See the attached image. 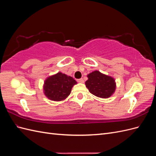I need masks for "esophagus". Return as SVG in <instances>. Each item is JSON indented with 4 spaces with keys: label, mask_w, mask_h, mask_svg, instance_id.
Here are the masks:
<instances>
[{
    "label": "esophagus",
    "mask_w": 156,
    "mask_h": 156,
    "mask_svg": "<svg viewBox=\"0 0 156 156\" xmlns=\"http://www.w3.org/2000/svg\"><path fill=\"white\" fill-rule=\"evenodd\" d=\"M77 81L78 83H84V80H83V78H81V79H78L77 80Z\"/></svg>",
    "instance_id": "1"
}]
</instances>
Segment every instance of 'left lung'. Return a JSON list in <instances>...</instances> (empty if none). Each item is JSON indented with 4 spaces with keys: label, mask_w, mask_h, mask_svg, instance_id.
<instances>
[{
    "label": "left lung",
    "mask_w": 156,
    "mask_h": 156,
    "mask_svg": "<svg viewBox=\"0 0 156 156\" xmlns=\"http://www.w3.org/2000/svg\"><path fill=\"white\" fill-rule=\"evenodd\" d=\"M86 87L93 95L101 98L111 97L116 90L115 79L99 71H94L87 75Z\"/></svg>",
    "instance_id": "left-lung-1"
}]
</instances>
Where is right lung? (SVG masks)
Here are the masks:
<instances>
[{"instance_id": "1", "label": "right lung", "mask_w": 156, "mask_h": 156, "mask_svg": "<svg viewBox=\"0 0 156 156\" xmlns=\"http://www.w3.org/2000/svg\"><path fill=\"white\" fill-rule=\"evenodd\" d=\"M76 84L77 81L72 77L58 72L45 79L44 92L52 101H63L69 95L72 87Z\"/></svg>"}]
</instances>
